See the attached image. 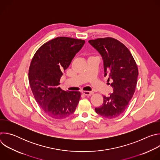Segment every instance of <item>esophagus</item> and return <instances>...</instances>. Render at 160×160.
I'll use <instances>...</instances> for the list:
<instances>
[{
	"instance_id": "obj_1",
	"label": "esophagus",
	"mask_w": 160,
	"mask_h": 160,
	"mask_svg": "<svg viewBox=\"0 0 160 160\" xmlns=\"http://www.w3.org/2000/svg\"><path fill=\"white\" fill-rule=\"evenodd\" d=\"M82 94H83L85 96H88L92 95L93 94V92H90V91H82Z\"/></svg>"
}]
</instances>
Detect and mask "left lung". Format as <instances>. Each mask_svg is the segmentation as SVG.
<instances>
[{"mask_svg":"<svg viewBox=\"0 0 160 160\" xmlns=\"http://www.w3.org/2000/svg\"><path fill=\"white\" fill-rule=\"evenodd\" d=\"M88 42L102 56L104 77L108 75V81L112 80L110 85L113 92L103 96L102 104L95 111L104 118H115L126 110L133 97L139 74L138 66L128 48L115 38H99Z\"/></svg>","mask_w":160,"mask_h":160,"instance_id":"obj_1","label":"left lung"}]
</instances>
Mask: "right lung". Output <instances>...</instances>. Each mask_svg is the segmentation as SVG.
Returning <instances> with one entry per match:
<instances>
[{
    "instance_id": "right-lung-1",
    "label": "right lung",
    "mask_w": 160,
    "mask_h": 160,
    "mask_svg": "<svg viewBox=\"0 0 160 160\" xmlns=\"http://www.w3.org/2000/svg\"><path fill=\"white\" fill-rule=\"evenodd\" d=\"M85 40L59 37L43 44L37 51L28 72L34 98L45 113L61 120L74 112L81 94L62 90L59 85L62 72L82 49Z\"/></svg>"
}]
</instances>
